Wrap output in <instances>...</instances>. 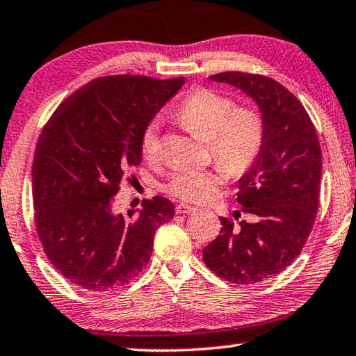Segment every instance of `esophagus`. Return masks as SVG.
<instances>
[{
    "label": "esophagus",
    "mask_w": 356,
    "mask_h": 356,
    "mask_svg": "<svg viewBox=\"0 0 356 356\" xmlns=\"http://www.w3.org/2000/svg\"><path fill=\"white\" fill-rule=\"evenodd\" d=\"M197 208L192 207V204H188V203H179L177 207V214H191L194 213Z\"/></svg>",
    "instance_id": "obj_1"
}]
</instances>
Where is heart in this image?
I'll return each instance as SVG.
<instances>
[{
	"instance_id": "b5f03b06",
	"label": "heart",
	"mask_w": 356,
	"mask_h": 356,
	"mask_svg": "<svg viewBox=\"0 0 356 356\" xmlns=\"http://www.w3.org/2000/svg\"><path fill=\"white\" fill-rule=\"evenodd\" d=\"M178 118L192 133L208 140L213 158L229 175L244 173L263 147L264 120L259 112L252 106H234L232 98L219 92L194 90L179 106ZM140 153L149 162L159 159V123L156 120L143 129ZM222 169L181 168L168 177L164 191L186 202H207L225 178Z\"/></svg>"
}]
</instances>
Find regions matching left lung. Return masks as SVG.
<instances>
[{"label":"left lung","instance_id":"8db88e82","mask_svg":"<svg viewBox=\"0 0 356 356\" xmlns=\"http://www.w3.org/2000/svg\"><path fill=\"white\" fill-rule=\"evenodd\" d=\"M234 86L257 103L264 140L238 181V203L248 220L222 217V229L204 247L203 261L234 284H253L291 266L307 242L319 207L322 153L302 103L275 79L242 72L209 76Z\"/></svg>","mask_w":356,"mask_h":356}]
</instances>
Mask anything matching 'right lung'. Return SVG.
Segmentation results:
<instances>
[{
  "instance_id": "1",
  "label": "right lung",
  "mask_w": 356,
  "mask_h": 356,
  "mask_svg": "<svg viewBox=\"0 0 356 356\" xmlns=\"http://www.w3.org/2000/svg\"><path fill=\"white\" fill-rule=\"evenodd\" d=\"M184 78L115 74L90 81L62 103L37 140L33 161L35 228L48 259L79 288L128 284L153 252L156 228L173 219L164 197L127 214L112 208L140 136Z\"/></svg>"
}]
</instances>
